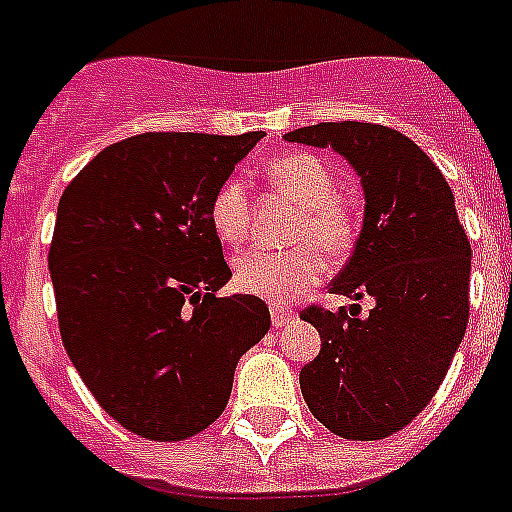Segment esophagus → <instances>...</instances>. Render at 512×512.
Listing matches in <instances>:
<instances>
[{
	"instance_id": "obj_1",
	"label": "esophagus",
	"mask_w": 512,
	"mask_h": 512,
	"mask_svg": "<svg viewBox=\"0 0 512 512\" xmlns=\"http://www.w3.org/2000/svg\"><path fill=\"white\" fill-rule=\"evenodd\" d=\"M297 320L295 310H289L287 305H271V323H274V328H284V325H292Z\"/></svg>"
}]
</instances>
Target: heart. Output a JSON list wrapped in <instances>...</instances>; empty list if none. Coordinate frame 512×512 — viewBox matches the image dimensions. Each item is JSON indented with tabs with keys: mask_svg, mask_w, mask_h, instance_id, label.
Wrapping results in <instances>:
<instances>
[{
	"mask_svg": "<svg viewBox=\"0 0 512 512\" xmlns=\"http://www.w3.org/2000/svg\"><path fill=\"white\" fill-rule=\"evenodd\" d=\"M269 187L300 205L292 238L300 246L289 251H248L233 264L235 287L269 302H287L323 279L330 256L354 246L356 220L341 194L336 174L315 153H279L264 164ZM251 223V194L241 176H228L210 200V225L225 246H241Z\"/></svg>",
	"mask_w": 512,
	"mask_h": 512,
	"instance_id": "1",
	"label": "heart"
}]
</instances>
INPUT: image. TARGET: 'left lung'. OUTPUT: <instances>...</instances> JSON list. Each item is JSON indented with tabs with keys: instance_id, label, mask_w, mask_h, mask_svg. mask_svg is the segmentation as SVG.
Instances as JSON below:
<instances>
[{
	"instance_id": "left-lung-1",
	"label": "left lung",
	"mask_w": 512,
	"mask_h": 512,
	"mask_svg": "<svg viewBox=\"0 0 512 512\" xmlns=\"http://www.w3.org/2000/svg\"><path fill=\"white\" fill-rule=\"evenodd\" d=\"M284 140L330 146L361 176L364 228L330 295L377 305L369 315L359 305L300 312L323 343L300 387L330 433L379 441L423 413L449 372L469 323L472 246L441 169L400 130L318 122Z\"/></svg>"
}]
</instances>
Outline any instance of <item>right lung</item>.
Segmentation results:
<instances>
[{
    "instance_id": "1",
    "label": "right lung",
    "mask_w": 512,
    "mask_h": 512,
    "mask_svg": "<svg viewBox=\"0 0 512 512\" xmlns=\"http://www.w3.org/2000/svg\"><path fill=\"white\" fill-rule=\"evenodd\" d=\"M264 138L140 133L63 189L48 269L63 348L99 408L130 433L184 441L228 405L235 364L271 328L230 279L210 200Z\"/></svg>"
}]
</instances>
